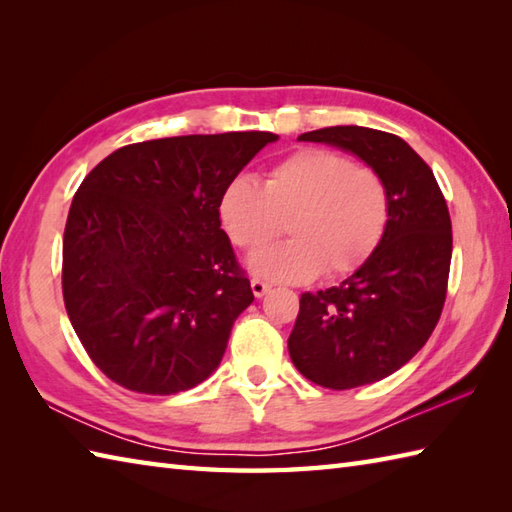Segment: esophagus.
I'll return each instance as SVG.
<instances>
[{
  "label": "esophagus",
  "instance_id": "esophagus-1",
  "mask_svg": "<svg viewBox=\"0 0 512 512\" xmlns=\"http://www.w3.org/2000/svg\"><path fill=\"white\" fill-rule=\"evenodd\" d=\"M250 288H253V295H255V297H264L266 292L270 290V284H266L264 279L253 277V279H250Z\"/></svg>",
  "mask_w": 512,
  "mask_h": 512
}]
</instances>
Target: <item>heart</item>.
Here are the masks:
<instances>
[{
	"label": "heart",
	"instance_id": "1",
	"mask_svg": "<svg viewBox=\"0 0 512 512\" xmlns=\"http://www.w3.org/2000/svg\"><path fill=\"white\" fill-rule=\"evenodd\" d=\"M220 217L231 242L253 253L286 231L292 239L250 259L270 281L345 277L374 255L389 222V191L372 167L339 151L297 149L277 160L264 187L237 176L226 184Z\"/></svg>",
	"mask_w": 512,
	"mask_h": 512
}]
</instances>
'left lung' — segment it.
<instances>
[{"label": "left lung", "instance_id": "left-lung-1", "mask_svg": "<svg viewBox=\"0 0 512 512\" xmlns=\"http://www.w3.org/2000/svg\"><path fill=\"white\" fill-rule=\"evenodd\" d=\"M299 138L352 151L376 169L389 222L374 255L341 286L303 292L288 352L314 385L376 383L411 361L440 321L453 250L447 200L427 162L394 134L339 125Z\"/></svg>", "mask_w": 512, "mask_h": 512}]
</instances>
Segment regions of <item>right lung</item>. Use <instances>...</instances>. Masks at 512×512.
<instances>
[{"label":"right lung","instance_id":"obj_1","mask_svg":"<svg viewBox=\"0 0 512 512\" xmlns=\"http://www.w3.org/2000/svg\"><path fill=\"white\" fill-rule=\"evenodd\" d=\"M270 132L193 134L116 149L96 165L63 233V301L101 372L129 391H187L220 365L253 303L220 200Z\"/></svg>","mask_w":512,"mask_h":512}]
</instances>
